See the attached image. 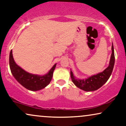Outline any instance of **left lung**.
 Returning <instances> with one entry per match:
<instances>
[{"label": "left lung", "instance_id": "8db88e82", "mask_svg": "<svg viewBox=\"0 0 126 126\" xmlns=\"http://www.w3.org/2000/svg\"><path fill=\"white\" fill-rule=\"evenodd\" d=\"M115 64V55L113 44L112 45V54L110 56V64L103 72L92 75L85 79H76L74 76L73 72L70 71L71 78L73 82L78 88L86 92L94 91L99 89L106 82L111 75Z\"/></svg>", "mask_w": 126, "mask_h": 126}]
</instances>
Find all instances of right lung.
<instances>
[{
  "instance_id": "obj_1",
  "label": "right lung",
  "mask_w": 126,
  "mask_h": 126,
  "mask_svg": "<svg viewBox=\"0 0 126 126\" xmlns=\"http://www.w3.org/2000/svg\"><path fill=\"white\" fill-rule=\"evenodd\" d=\"M9 64L11 72L16 79L27 89L37 91L44 88L49 84L53 76V73L56 64L53 65L49 72L44 75H38L30 74L16 64L13 56L12 50L9 56Z\"/></svg>"
}]
</instances>
